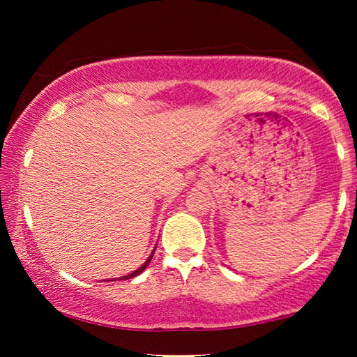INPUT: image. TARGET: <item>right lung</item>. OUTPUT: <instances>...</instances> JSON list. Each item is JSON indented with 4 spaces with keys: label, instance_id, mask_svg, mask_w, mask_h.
Returning <instances> with one entry per match:
<instances>
[{
    "label": "right lung",
    "instance_id": "1",
    "mask_svg": "<svg viewBox=\"0 0 357 357\" xmlns=\"http://www.w3.org/2000/svg\"><path fill=\"white\" fill-rule=\"evenodd\" d=\"M153 255H154V250H153V253H151L149 255V258L146 259V261H144L140 268H138L137 271H134V273H130V274H128V275H123V277H119L118 280H128V279H132V277H137L138 274H142L144 269H146V266L151 263V259H153ZM113 280H116V279H110V280H107V282H113Z\"/></svg>",
    "mask_w": 357,
    "mask_h": 357
}]
</instances>
